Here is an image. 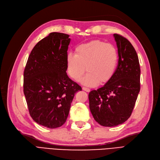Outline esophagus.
<instances>
[{
	"instance_id": "1",
	"label": "esophagus",
	"mask_w": 160,
	"mask_h": 160,
	"mask_svg": "<svg viewBox=\"0 0 160 160\" xmlns=\"http://www.w3.org/2000/svg\"><path fill=\"white\" fill-rule=\"evenodd\" d=\"M83 91H86V92H89L90 91V89H89V88H85V87H83Z\"/></svg>"
}]
</instances>
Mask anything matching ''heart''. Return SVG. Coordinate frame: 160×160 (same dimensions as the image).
I'll return each instance as SVG.
<instances>
[{
    "label": "heart",
    "instance_id": "obj_1",
    "mask_svg": "<svg viewBox=\"0 0 160 160\" xmlns=\"http://www.w3.org/2000/svg\"><path fill=\"white\" fill-rule=\"evenodd\" d=\"M118 61V52L113 45L93 40L77 46L75 55H67V72L71 79L78 81L86 70L82 83L89 87L104 85L113 78Z\"/></svg>",
    "mask_w": 160,
    "mask_h": 160
}]
</instances>
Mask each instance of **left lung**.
<instances>
[{"instance_id": "left-lung-1", "label": "left lung", "mask_w": 160, "mask_h": 160, "mask_svg": "<svg viewBox=\"0 0 160 160\" xmlns=\"http://www.w3.org/2000/svg\"><path fill=\"white\" fill-rule=\"evenodd\" d=\"M119 61L113 78L89 93V108L102 126L122 124L132 115L140 90V67L134 47L126 38L114 34Z\"/></svg>"}]
</instances>
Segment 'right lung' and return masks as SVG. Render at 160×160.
I'll return each instance as SVG.
<instances>
[{"label":"right lung","mask_w":160,"mask_h":160,"mask_svg":"<svg viewBox=\"0 0 160 160\" xmlns=\"http://www.w3.org/2000/svg\"><path fill=\"white\" fill-rule=\"evenodd\" d=\"M69 37L54 32L38 42L24 71L23 91L31 117L50 129L65 123L75 93L82 90L66 72Z\"/></svg>","instance_id":"right-lung-1"}]
</instances>
